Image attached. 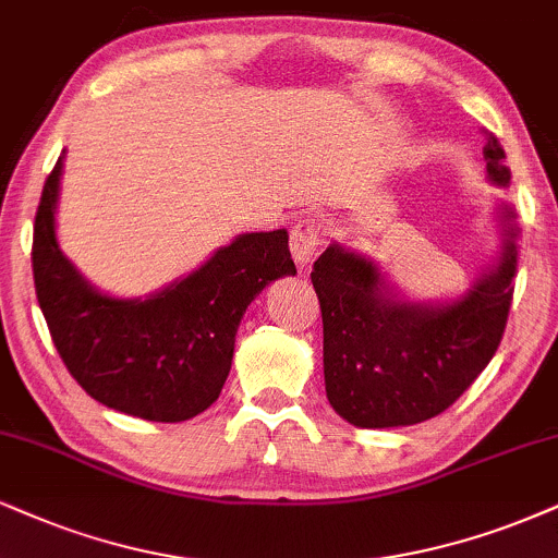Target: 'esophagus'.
<instances>
[{"label": "esophagus", "instance_id": "34e87169", "mask_svg": "<svg viewBox=\"0 0 558 558\" xmlns=\"http://www.w3.org/2000/svg\"><path fill=\"white\" fill-rule=\"evenodd\" d=\"M326 240V227L318 217H300L298 222L292 227V235H290V251L292 258L298 260V266H307L311 258L318 253V247Z\"/></svg>", "mask_w": 558, "mask_h": 558}]
</instances>
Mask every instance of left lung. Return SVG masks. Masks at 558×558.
<instances>
[{"mask_svg": "<svg viewBox=\"0 0 558 558\" xmlns=\"http://www.w3.org/2000/svg\"><path fill=\"white\" fill-rule=\"evenodd\" d=\"M484 160L494 183H510L507 155L494 134ZM501 217L507 240L499 266L465 298L445 305L388 298L373 260L339 245L315 260L326 396L349 424L385 429L426 422L484 373L505 336L518 271L512 211Z\"/></svg>", "mask_w": 558, "mask_h": 558, "instance_id": "1", "label": "left lung"}]
</instances>
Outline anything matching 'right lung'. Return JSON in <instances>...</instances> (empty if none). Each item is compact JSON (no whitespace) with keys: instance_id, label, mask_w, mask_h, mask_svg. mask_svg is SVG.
Returning a JSON list of instances; mask_svg holds the SVG:
<instances>
[{"instance_id":"right-lung-1","label":"right lung","mask_w":558,"mask_h":558,"mask_svg":"<svg viewBox=\"0 0 558 558\" xmlns=\"http://www.w3.org/2000/svg\"><path fill=\"white\" fill-rule=\"evenodd\" d=\"M59 157L33 225V279L53 347L87 396L147 422H185L222 393L235 333L268 281L298 274L287 230L247 232L149 300L95 292L57 243Z\"/></svg>"}]
</instances>
